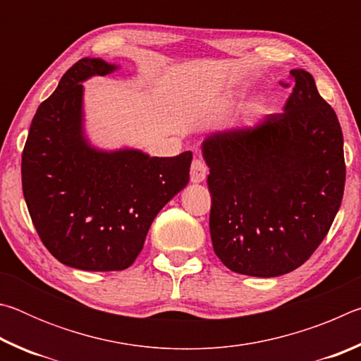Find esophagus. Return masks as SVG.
I'll return each instance as SVG.
<instances>
[{
  "label": "esophagus",
  "mask_w": 361,
  "mask_h": 361,
  "mask_svg": "<svg viewBox=\"0 0 361 361\" xmlns=\"http://www.w3.org/2000/svg\"><path fill=\"white\" fill-rule=\"evenodd\" d=\"M191 181L192 183H202L207 176V167L200 159H194L191 164Z\"/></svg>",
  "instance_id": "34e87169"
}]
</instances>
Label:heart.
<instances>
[{
	"mask_svg": "<svg viewBox=\"0 0 361 361\" xmlns=\"http://www.w3.org/2000/svg\"><path fill=\"white\" fill-rule=\"evenodd\" d=\"M253 111L255 113H262V111H264V105H262V103H255Z\"/></svg>",
	"mask_w": 361,
	"mask_h": 361,
	"instance_id": "b5f03b06",
	"label": "heart"
}]
</instances>
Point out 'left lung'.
Returning <instances> with one entry per match:
<instances>
[{
    "label": "left lung",
    "instance_id": "left-lung-1",
    "mask_svg": "<svg viewBox=\"0 0 361 361\" xmlns=\"http://www.w3.org/2000/svg\"><path fill=\"white\" fill-rule=\"evenodd\" d=\"M295 78L283 113L213 132L202 142L210 175V235L223 264L279 277L325 239L344 194V140L310 73Z\"/></svg>",
    "mask_w": 361,
    "mask_h": 361
}]
</instances>
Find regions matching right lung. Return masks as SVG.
I'll list each match as a JSON object with an SVG mask.
<instances>
[{"mask_svg":"<svg viewBox=\"0 0 361 361\" xmlns=\"http://www.w3.org/2000/svg\"><path fill=\"white\" fill-rule=\"evenodd\" d=\"M119 65L85 57L60 79L30 126L22 188L44 247L81 271H122L143 248L151 223L189 181L192 152L151 157L102 149L85 135L84 85Z\"/></svg>","mask_w":361,"mask_h":361,"instance_id":"obj_1","label":"right lung"}]
</instances>
